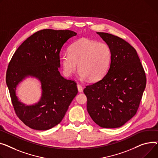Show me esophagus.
Listing matches in <instances>:
<instances>
[{
	"mask_svg": "<svg viewBox=\"0 0 158 158\" xmlns=\"http://www.w3.org/2000/svg\"><path fill=\"white\" fill-rule=\"evenodd\" d=\"M77 89H78L79 92H82V89H83L82 86L81 85H79V84H78V85H77Z\"/></svg>",
	"mask_w": 158,
	"mask_h": 158,
	"instance_id": "obj_1",
	"label": "esophagus"
}]
</instances>
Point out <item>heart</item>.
Here are the masks:
<instances>
[{
  "instance_id": "heart-1",
  "label": "heart",
  "mask_w": 158,
  "mask_h": 158,
  "mask_svg": "<svg viewBox=\"0 0 158 158\" xmlns=\"http://www.w3.org/2000/svg\"><path fill=\"white\" fill-rule=\"evenodd\" d=\"M63 72L70 76L76 71L78 64L79 76L89 81H97L106 74L112 60L110 47L106 43L82 38L72 43L69 51L61 55Z\"/></svg>"
}]
</instances>
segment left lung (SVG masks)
Listing matches in <instances>:
<instances>
[{
    "label": "left lung",
    "instance_id": "1",
    "mask_svg": "<svg viewBox=\"0 0 158 158\" xmlns=\"http://www.w3.org/2000/svg\"><path fill=\"white\" fill-rule=\"evenodd\" d=\"M110 47L109 69L101 80L84 89L87 110L99 127H121L136 114L146 86V76L135 49L114 35L97 32Z\"/></svg>",
    "mask_w": 158,
    "mask_h": 158
}]
</instances>
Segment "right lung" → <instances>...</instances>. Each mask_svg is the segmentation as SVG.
<instances>
[{
	"instance_id": "obj_1",
	"label": "right lung",
	"mask_w": 158,
	"mask_h": 158,
	"mask_svg": "<svg viewBox=\"0 0 158 158\" xmlns=\"http://www.w3.org/2000/svg\"><path fill=\"white\" fill-rule=\"evenodd\" d=\"M76 35L69 30L37 31L18 47L9 63L6 81L14 110L31 129L47 130L59 124L78 93L75 81L62 77L58 71L61 49ZM28 75L38 78L43 89L41 99L33 106H25L15 96L16 86Z\"/></svg>"
}]
</instances>
